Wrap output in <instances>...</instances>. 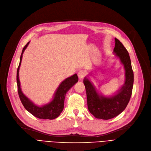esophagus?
<instances>
[{
  "mask_svg": "<svg viewBox=\"0 0 151 151\" xmlns=\"http://www.w3.org/2000/svg\"><path fill=\"white\" fill-rule=\"evenodd\" d=\"M86 75V72L84 70H79L78 73V76L79 79H83V78Z\"/></svg>",
  "mask_w": 151,
  "mask_h": 151,
  "instance_id": "1",
  "label": "esophagus"
}]
</instances>
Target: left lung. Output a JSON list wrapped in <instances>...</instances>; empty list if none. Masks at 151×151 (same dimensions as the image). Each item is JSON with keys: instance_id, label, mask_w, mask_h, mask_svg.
I'll return each mask as SVG.
<instances>
[{"instance_id": "obj_1", "label": "left lung", "mask_w": 151, "mask_h": 151, "mask_svg": "<svg viewBox=\"0 0 151 151\" xmlns=\"http://www.w3.org/2000/svg\"><path fill=\"white\" fill-rule=\"evenodd\" d=\"M113 52L115 55L120 59L125 70V84L116 94L108 97L104 96L97 92L89 79L86 77L84 79L88 109L90 113L97 119L108 120L120 114L126 108L132 94L134 73L131 59L126 48L116 38Z\"/></svg>"}]
</instances>
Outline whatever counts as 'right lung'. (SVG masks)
<instances>
[{"label": "right lung", "mask_w": 151, "mask_h": 151, "mask_svg": "<svg viewBox=\"0 0 151 151\" xmlns=\"http://www.w3.org/2000/svg\"><path fill=\"white\" fill-rule=\"evenodd\" d=\"M29 43V42L27 43L22 50L20 58V63L17 71V83L19 98L26 110L35 117L43 119H54L58 117L63 111L65 94L70 88L78 81V77L76 74H75L64 80L55 93L53 99L49 103L42 106H38L35 105L23 93L21 90L19 77V68L22 62L23 53L26 47H28Z\"/></svg>", "instance_id": "right-lung-1"}]
</instances>
